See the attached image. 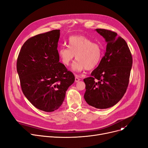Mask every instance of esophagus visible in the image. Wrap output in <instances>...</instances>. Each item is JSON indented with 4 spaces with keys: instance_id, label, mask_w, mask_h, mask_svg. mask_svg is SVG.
Masks as SVG:
<instances>
[{
    "instance_id": "1",
    "label": "esophagus",
    "mask_w": 148,
    "mask_h": 148,
    "mask_svg": "<svg viewBox=\"0 0 148 148\" xmlns=\"http://www.w3.org/2000/svg\"><path fill=\"white\" fill-rule=\"evenodd\" d=\"M80 80V79L78 77H75V82H79Z\"/></svg>"
}]
</instances>
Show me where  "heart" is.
Wrapping results in <instances>:
<instances>
[{
	"instance_id": "1",
	"label": "heart",
	"mask_w": 148,
	"mask_h": 148,
	"mask_svg": "<svg viewBox=\"0 0 148 148\" xmlns=\"http://www.w3.org/2000/svg\"><path fill=\"white\" fill-rule=\"evenodd\" d=\"M59 57L65 66H68L74 60H77L73 69L80 72L84 69L91 70L97 67L103 56L101 45L94 42L90 39L82 35L71 36L68 38V47L58 50Z\"/></svg>"
}]
</instances>
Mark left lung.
<instances>
[{"label":"left lung","instance_id":"8db88e82","mask_svg":"<svg viewBox=\"0 0 148 148\" xmlns=\"http://www.w3.org/2000/svg\"><path fill=\"white\" fill-rule=\"evenodd\" d=\"M107 42L100 64L83 80L86 84L84 98L94 107L104 109L117 104L128 86L133 58L126 41L113 31L97 29Z\"/></svg>","mask_w":148,"mask_h":148}]
</instances>
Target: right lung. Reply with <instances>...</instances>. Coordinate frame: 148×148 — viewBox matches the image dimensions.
I'll use <instances>...</instances> for the list:
<instances>
[{
    "mask_svg": "<svg viewBox=\"0 0 148 148\" xmlns=\"http://www.w3.org/2000/svg\"><path fill=\"white\" fill-rule=\"evenodd\" d=\"M60 30L38 34L23 45L17 71L23 94L38 109L51 112L63 103L66 91L74 82L72 72L59 62Z\"/></svg>",
    "mask_w": 148,
    "mask_h": 148,
    "instance_id": "1",
    "label": "right lung"
}]
</instances>
